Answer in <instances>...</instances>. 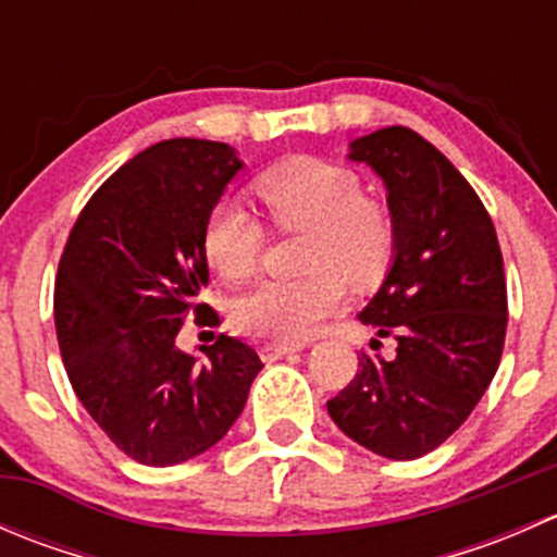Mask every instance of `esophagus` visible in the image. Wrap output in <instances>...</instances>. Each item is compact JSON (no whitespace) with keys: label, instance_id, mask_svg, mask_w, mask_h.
Wrapping results in <instances>:
<instances>
[{"label":"esophagus","instance_id":"1","mask_svg":"<svg viewBox=\"0 0 557 557\" xmlns=\"http://www.w3.org/2000/svg\"><path fill=\"white\" fill-rule=\"evenodd\" d=\"M299 350H305V342H267V345L261 347V358L263 361H277V358Z\"/></svg>","mask_w":557,"mask_h":557}]
</instances>
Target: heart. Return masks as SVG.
<instances>
[{
    "label": "heart",
    "mask_w": 557,
    "mask_h": 557,
    "mask_svg": "<svg viewBox=\"0 0 557 557\" xmlns=\"http://www.w3.org/2000/svg\"><path fill=\"white\" fill-rule=\"evenodd\" d=\"M280 228H307L294 280H267L234 307L237 329L299 342L345 305V280L372 288L393 261V218L383 201L361 194V180L342 164L296 156L269 166L252 183ZM263 228L237 201L212 207L205 223V256L221 277L247 280L261 263Z\"/></svg>",
    "instance_id": "1"
}]
</instances>
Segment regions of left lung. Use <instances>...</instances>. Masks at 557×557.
<instances>
[{
    "mask_svg": "<svg viewBox=\"0 0 557 557\" xmlns=\"http://www.w3.org/2000/svg\"><path fill=\"white\" fill-rule=\"evenodd\" d=\"M347 159L372 166L387 190L393 263L358 318L377 336H393L396 356L361 352L329 414L367 450L414 460L463 425L502 361V247L474 188L412 128L352 139Z\"/></svg>",
    "mask_w": 557,
    "mask_h": 557,
    "instance_id": "1",
    "label": "left lung"
}]
</instances>
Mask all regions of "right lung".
Returning <instances> with one entry per match:
<instances>
[{
    "label": "right lung",
    "mask_w": 557,
    "mask_h": 557,
    "mask_svg": "<svg viewBox=\"0 0 557 557\" xmlns=\"http://www.w3.org/2000/svg\"><path fill=\"white\" fill-rule=\"evenodd\" d=\"M237 150L164 139L107 177L72 226L55 277L53 318L66 377L112 445L145 466L196 458L228 434L263 363L221 334L183 352L180 325L218 323L201 305L205 223Z\"/></svg>",
    "instance_id": "obj_1"
}]
</instances>
